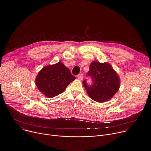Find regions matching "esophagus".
<instances>
[{"instance_id": "obj_1", "label": "esophagus", "mask_w": 151, "mask_h": 151, "mask_svg": "<svg viewBox=\"0 0 151 151\" xmlns=\"http://www.w3.org/2000/svg\"><path fill=\"white\" fill-rule=\"evenodd\" d=\"M78 78L79 80L81 81V80H83V76L81 75H80H80H78Z\"/></svg>"}]
</instances>
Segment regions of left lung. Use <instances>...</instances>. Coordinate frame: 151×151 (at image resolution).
<instances>
[{
    "label": "left lung",
    "mask_w": 151,
    "mask_h": 151,
    "mask_svg": "<svg viewBox=\"0 0 151 151\" xmlns=\"http://www.w3.org/2000/svg\"><path fill=\"white\" fill-rule=\"evenodd\" d=\"M88 75L92 77V86H88L86 80L83 84L89 97L98 103L109 100L120 87V77L109 63L92 62L89 65Z\"/></svg>",
    "instance_id": "1"
}]
</instances>
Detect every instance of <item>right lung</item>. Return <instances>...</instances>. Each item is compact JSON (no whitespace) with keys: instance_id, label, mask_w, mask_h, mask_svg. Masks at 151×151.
<instances>
[{"instance_id":"add662e5","label":"right lung","mask_w":151,"mask_h":151,"mask_svg":"<svg viewBox=\"0 0 151 151\" xmlns=\"http://www.w3.org/2000/svg\"><path fill=\"white\" fill-rule=\"evenodd\" d=\"M76 78L61 62L44 67L36 77L37 88L45 96L52 98L62 93Z\"/></svg>"}]
</instances>
